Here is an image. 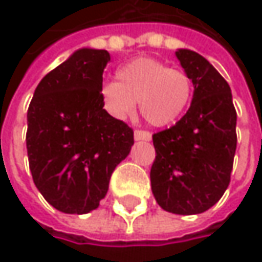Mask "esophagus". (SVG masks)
<instances>
[{
	"label": "esophagus",
	"mask_w": 262,
	"mask_h": 262,
	"mask_svg": "<svg viewBox=\"0 0 262 262\" xmlns=\"http://www.w3.org/2000/svg\"><path fill=\"white\" fill-rule=\"evenodd\" d=\"M133 136H135V141H150L151 139V133L147 130H135Z\"/></svg>",
	"instance_id": "1"
}]
</instances>
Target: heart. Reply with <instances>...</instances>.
Here are the masks:
<instances>
[{"label":"heart","instance_id":"obj_1","mask_svg":"<svg viewBox=\"0 0 262 262\" xmlns=\"http://www.w3.org/2000/svg\"><path fill=\"white\" fill-rule=\"evenodd\" d=\"M118 81L101 86V100L117 118H129L136 101L145 121L155 127L174 124L192 100V80L181 70L153 57H138L117 71Z\"/></svg>","mask_w":262,"mask_h":262}]
</instances>
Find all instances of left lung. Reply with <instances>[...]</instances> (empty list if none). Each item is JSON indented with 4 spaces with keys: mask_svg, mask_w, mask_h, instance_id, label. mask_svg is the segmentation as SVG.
Returning <instances> with one entry per match:
<instances>
[{
    "mask_svg": "<svg viewBox=\"0 0 262 262\" xmlns=\"http://www.w3.org/2000/svg\"><path fill=\"white\" fill-rule=\"evenodd\" d=\"M176 57L192 80V100L173 127L153 135L150 181L164 211L192 215L214 206L231 182L236 112L228 81L203 56L181 48Z\"/></svg>",
    "mask_w": 262,
    "mask_h": 262,
    "instance_id": "8db88e82",
    "label": "left lung"
}]
</instances>
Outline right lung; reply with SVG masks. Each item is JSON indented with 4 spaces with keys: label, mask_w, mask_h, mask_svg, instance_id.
I'll return each mask as SVG.
<instances>
[{
    "label": "right lung",
    "mask_w": 262,
    "mask_h": 262,
    "mask_svg": "<svg viewBox=\"0 0 262 262\" xmlns=\"http://www.w3.org/2000/svg\"><path fill=\"white\" fill-rule=\"evenodd\" d=\"M106 50L80 48L37 84L27 112L33 182L65 214L98 208L115 167L127 158L133 130L111 117L101 100Z\"/></svg>",
    "instance_id": "1"
}]
</instances>
